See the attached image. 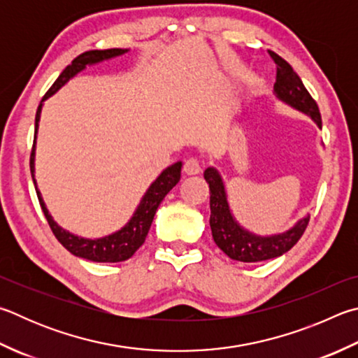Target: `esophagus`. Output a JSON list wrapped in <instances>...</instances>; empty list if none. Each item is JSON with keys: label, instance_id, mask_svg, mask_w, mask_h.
<instances>
[{"label": "esophagus", "instance_id": "obj_1", "mask_svg": "<svg viewBox=\"0 0 358 358\" xmlns=\"http://www.w3.org/2000/svg\"><path fill=\"white\" fill-rule=\"evenodd\" d=\"M183 171L186 175H197L201 171V162L197 158H187L185 161Z\"/></svg>", "mask_w": 358, "mask_h": 358}]
</instances>
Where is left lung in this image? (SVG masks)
Instances as JSON below:
<instances>
[{
    "label": "left lung",
    "instance_id": "1",
    "mask_svg": "<svg viewBox=\"0 0 358 358\" xmlns=\"http://www.w3.org/2000/svg\"><path fill=\"white\" fill-rule=\"evenodd\" d=\"M269 55L277 64V76L274 83V95L285 105L291 106L296 111L308 115L317 128H322L320 108L311 99L308 90L289 64L280 56L269 51ZM206 183L210 185V227L213 239L225 255L231 259L244 263H257L264 259L282 257L294 245L308 225L310 214L297 220L291 229L274 235H257L238 222L233 216V211L227 197L225 183L222 175L216 167H206L203 172Z\"/></svg>",
    "mask_w": 358,
    "mask_h": 358
}]
</instances>
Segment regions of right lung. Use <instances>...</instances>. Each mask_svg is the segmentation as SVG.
I'll return each mask as SVG.
<instances>
[{"label":"right lung","mask_w":358,"mask_h":358,"mask_svg":"<svg viewBox=\"0 0 358 358\" xmlns=\"http://www.w3.org/2000/svg\"><path fill=\"white\" fill-rule=\"evenodd\" d=\"M128 48H111V50H90L86 51V53L80 55L71 61L70 66L64 69L59 78L55 81L53 86L50 87V90L41 101V105L37 108L36 113V131H34V145H32V152H31V175H32V181H34L36 186V192L38 201H41L42 211L47 217L48 224L53 230L55 236L57 238L66 249L71 253V255L80 257L84 259H90V262L95 263H119V262H125V259L131 258L134 255V252L139 249V247L144 244L147 233L150 230V225L153 222L155 213H157L159 203L167 196V192L172 189V187L178 183L180 177H181V167H183V162L177 161L173 162L172 166L166 167L162 171L157 180L148 186V189L145 191L144 196H142L139 205L136 206V210L133 213V216L128 219V222L119 229L117 231L111 233V235H106L103 238H83L78 236L75 233H71L56 222L51 216L47 205H45L43 197L41 191L37 187V181H36V141H37V131H38V122H41V114H42V108L43 103L47 101L50 96H53L57 90L61 87L66 86V84L75 78L78 73H81L83 70H86L90 66H96L103 61H109L114 59V57H119L122 55L128 53Z\"/></svg>","instance_id":"obj_1"}]
</instances>
